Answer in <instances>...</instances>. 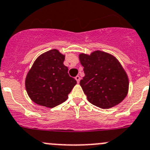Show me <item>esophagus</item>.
I'll return each instance as SVG.
<instances>
[{"label": "esophagus", "instance_id": "esophagus-1", "mask_svg": "<svg viewBox=\"0 0 150 150\" xmlns=\"http://www.w3.org/2000/svg\"><path fill=\"white\" fill-rule=\"evenodd\" d=\"M75 80H76L77 82H78V83L80 82V80H81V78H80L79 75H77V76L75 77Z\"/></svg>", "mask_w": 150, "mask_h": 150}]
</instances>
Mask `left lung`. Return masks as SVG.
<instances>
[{
    "label": "left lung",
    "mask_w": 150,
    "mask_h": 150,
    "mask_svg": "<svg viewBox=\"0 0 150 150\" xmlns=\"http://www.w3.org/2000/svg\"><path fill=\"white\" fill-rule=\"evenodd\" d=\"M79 59L85 73L80 85L89 103L108 109L125 98L128 92V77L114 56L96 50L90 55L81 53Z\"/></svg>",
    "instance_id": "1"
}]
</instances>
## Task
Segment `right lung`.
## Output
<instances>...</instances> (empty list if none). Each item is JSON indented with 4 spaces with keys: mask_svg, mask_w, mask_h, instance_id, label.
I'll return each instance as SVG.
<instances>
[{
    "mask_svg": "<svg viewBox=\"0 0 150 150\" xmlns=\"http://www.w3.org/2000/svg\"><path fill=\"white\" fill-rule=\"evenodd\" d=\"M65 56L56 49L40 55L25 78L29 97L40 105L54 108L66 101L77 81L64 64Z\"/></svg>",
    "mask_w": 150,
    "mask_h": 150,
    "instance_id": "obj_1",
    "label": "right lung"
}]
</instances>
